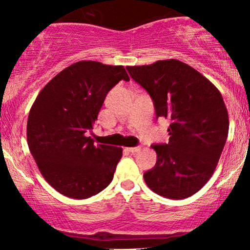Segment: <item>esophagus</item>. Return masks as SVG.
<instances>
[{
  "mask_svg": "<svg viewBox=\"0 0 250 250\" xmlns=\"http://www.w3.org/2000/svg\"><path fill=\"white\" fill-rule=\"evenodd\" d=\"M126 150H127L128 152H132V153H135L140 151V148L139 146H132V148H126Z\"/></svg>",
  "mask_w": 250,
  "mask_h": 250,
  "instance_id": "esophagus-1",
  "label": "esophagus"
}]
</instances>
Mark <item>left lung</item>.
Listing matches in <instances>:
<instances>
[{
  "label": "left lung",
  "mask_w": 250,
  "mask_h": 250,
  "mask_svg": "<svg viewBox=\"0 0 250 250\" xmlns=\"http://www.w3.org/2000/svg\"><path fill=\"white\" fill-rule=\"evenodd\" d=\"M151 97L157 118H168L169 141L153 145L157 163L143 174L150 189L168 199H184L210 179L229 133V115L217 87L176 59L127 66Z\"/></svg>",
  "instance_id": "obj_1"
}]
</instances>
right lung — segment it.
<instances>
[{"label":"right lung","mask_w":250,"mask_h":250,"mask_svg":"<svg viewBox=\"0 0 250 250\" xmlns=\"http://www.w3.org/2000/svg\"><path fill=\"white\" fill-rule=\"evenodd\" d=\"M129 81L123 66L78 61L54 76L37 95L27 121V142L41 174L53 189L85 199L105 189L123 149L94 145L93 129L105 95L119 81Z\"/></svg>","instance_id":"obj_1"}]
</instances>
